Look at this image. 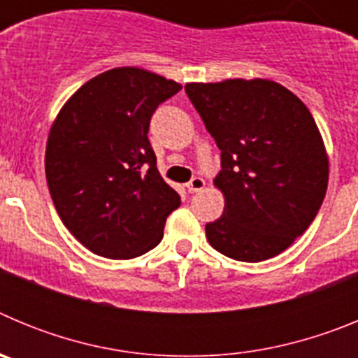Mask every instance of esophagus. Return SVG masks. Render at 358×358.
I'll use <instances>...</instances> for the list:
<instances>
[{
  "label": "esophagus",
  "mask_w": 358,
  "mask_h": 358,
  "mask_svg": "<svg viewBox=\"0 0 358 358\" xmlns=\"http://www.w3.org/2000/svg\"><path fill=\"white\" fill-rule=\"evenodd\" d=\"M204 186H206V182H204L202 177H194V179L186 185V188H188L189 194H197V192H202V189H204Z\"/></svg>",
  "instance_id": "esophagus-1"
}]
</instances>
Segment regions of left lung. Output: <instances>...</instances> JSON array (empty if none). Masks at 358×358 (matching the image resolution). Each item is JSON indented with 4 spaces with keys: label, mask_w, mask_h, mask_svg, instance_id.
Segmentation results:
<instances>
[{
    "label": "left lung",
    "mask_w": 358,
    "mask_h": 358,
    "mask_svg": "<svg viewBox=\"0 0 358 358\" xmlns=\"http://www.w3.org/2000/svg\"><path fill=\"white\" fill-rule=\"evenodd\" d=\"M185 91L220 148L215 185L226 206L206 224L208 240L238 262L280 255L314 222L327 195L328 157L310 110L262 78L186 84Z\"/></svg>",
    "instance_id": "left-lung-1"
}]
</instances>
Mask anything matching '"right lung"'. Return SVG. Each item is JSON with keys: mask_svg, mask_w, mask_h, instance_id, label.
<instances>
[{"mask_svg": "<svg viewBox=\"0 0 358 358\" xmlns=\"http://www.w3.org/2000/svg\"><path fill=\"white\" fill-rule=\"evenodd\" d=\"M179 90L145 69H109L85 82L57 116L46 145L50 195L62 224L94 255H145L181 206L148 141L152 115Z\"/></svg>", "mask_w": 358, "mask_h": 358, "instance_id": "1", "label": "right lung"}]
</instances>
